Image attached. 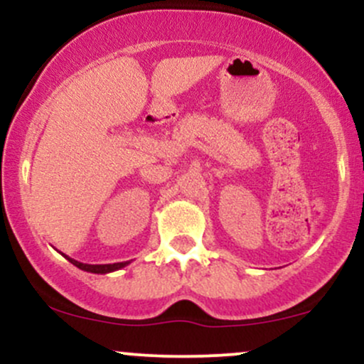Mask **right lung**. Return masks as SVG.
<instances>
[{
	"mask_svg": "<svg viewBox=\"0 0 364 364\" xmlns=\"http://www.w3.org/2000/svg\"><path fill=\"white\" fill-rule=\"evenodd\" d=\"M63 257H65L70 263H73L75 267H78L80 270H85V272H90V274H109V272H114V270L123 269V267H127L129 263V262H118V263H106V265H90V263H82V262L73 260V258L66 257V255H63Z\"/></svg>",
	"mask_w": 364,
	"mask_h": 364,
	"instance_id": "obj_1",
	"label": "right lung"
}]
</instances>
